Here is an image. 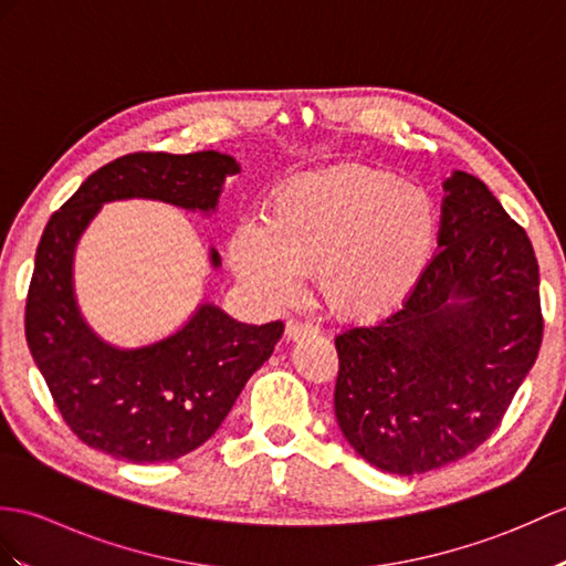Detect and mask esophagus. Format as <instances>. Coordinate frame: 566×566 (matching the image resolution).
<instances>
[{
	"mask_svg": "<svg viewBox=\"0 0 566 566\" xmlns=\"http://www.w3.org/2000/svg\"><path fill=\"white\" fill-rule=\"evenodd\" d=\"M318 331L311 323H304V321H286V327H284V337L286 339H301V337H308V335H315Z\"/></svg>",
	"mask_w": 566,
	"mask_h": 566,
	"instance_id": "obj_1",
	"label": "esophagus"
}]
</instances>
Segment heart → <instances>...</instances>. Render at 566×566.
I'll use <instances>...</instances> for the list:
<instances>
[{"label": "heart", "instance_id": "heart-1", "mask_svg": "<svg viewBox=\"0 0 566 566\" xmlns=\"http://www.w3.org/2000/svg\"><path fill=\"white\" fill-rule=\"evenodd\" d=\"M262 223L231 233L235 277L262 304L282 306L315 270L323 304L339 318L376 321L415 292L437 243L424 188L376 166H335L274 188Z\"/></svg>", "mask_w": 566, "mask_h": 566}]
</instances>
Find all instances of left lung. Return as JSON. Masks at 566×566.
<instances>
[{
	"label": "left lung",
	"instance_id": "left-lung-1",
	"mask_svg": "<svg viewBox=\"0 0 566 566\" xmlns=\"http://www.w3.org/2000/svg\"><path fill=\"white\" fill-rule=\"evenodd\" d=\"M439 251L405 304L335 337V417L366 463L422 475L502 422L543 343L531 239L465 170L443 180Z\"/></svg>",
	"mask_w": 566,
	"mask_h": 566
}]
</instances>
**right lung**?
Returning a JSON list of instances; mask_svg holds the SVG:
<instances>
[{
  "label": "right lung",
  "mask_w": 566,
  "mask_h": 566,
  "mask_svg": "<svg viewBox=\"0 0 566 566\" xmlns=\"http://www.w3.org/2000/svg\"><path fill=\"white\" fill-rule=\"evenodd\" d=\"M241 174L229 154H127L91 174L50 217L25 301V339L64 422L91 449L129 463H168L221 427L280 343L284 323L248 325L202 301L164 339L115 347L84 321L74 253L105 202L159 200L214 214L223 180ZM217 270L221 258L209 248Z\"/></svg>",
  "instance_id": "obj_1"
}]
</instances>
